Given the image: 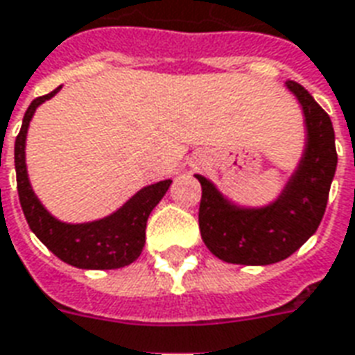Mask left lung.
Returning <instances> with one entry per match:
<instances>
[{
	"mask_svg": "<svg viewBox=\"0 0 355 355\" xmlns=\"http://www.w3.org/2000/svg\"><path fill=\"white\" fill-rule=\"evenodd\" d=\"M286 89L294 95L303 114L305 142L294 172L275 198L262 206L239 204L206 175L196 174L202 185L200 234L207 249L228 263L269 266L281 262L318 230L326 211L337 170L331 119L305 87L286 82Z\"/></svg>",
	"mask_w": 355,
	"mask_h": 355,
	"instance_id": "obj_1",
	"label": "left lung"
}]
</instances>
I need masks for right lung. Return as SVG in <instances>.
<instances>
[{"mask_svg":"<svg viewBox=\"0 0 355 355\" xmlns=\"http://www.w3.org/2000/svg\"><path fill=\"white\" fill-rule=\"evenodd\" d=\"M61 86L44 97L35 98L24 114L22 129L15 142L16 185L20 206L29 228L65 263L80 269H117L129 266L140 257L146 245V223L149 213L162 200L170 189L172 180L157 181L146 185L130 196L123 206L106 217L87 223H67L54 217L42 206L29 183L26 166V138L29 121L42 103H46L60 92Z\"/></svg>","mask_w":355,"mask_h":355,"instance_id":"1","label":"right lung"}]
</instances>
